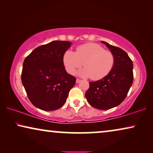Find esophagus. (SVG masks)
I'll return each instance as SVG.
<instances>
[{
    "mask_svg": "<svg viewBox=\"0 0 153 153\" xmlns=\"http://www.w3.org/2000/svg\"><path fill=\"white\" fill-rule=\"evenodd\" d=\"M81 81V79H76V83H79Z\"/></svg>",
    "mask_w": 153,
    "mask_h": 153,
    "instance_id": "1",
    "label": "esophagus"
}]
</instances>
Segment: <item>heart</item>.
I'll list each match as a JSON object with an SVG mask.
<instances>
[{"label":"heart","mask_w":153,"mask_h":153,"mask_svg":"<svg viewBox=\"0 0 153 153\" xmlns=\"http://www.w3.org/2000/svg\"><path fill=\"white\" fill-rule=\"evenodd\" d=\"M62 62L67 72L74 74L83 66L79 72L83 77H91L95 81L104 78L111 72L115 63L114 55L97 43H85L76 47V51L68 50L62 56Z\"/></svg>","instance_id":"b5f03b06"}]
</instances>
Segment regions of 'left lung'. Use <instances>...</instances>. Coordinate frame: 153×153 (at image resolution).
<instances>
[{
    "label": "left lung",
    "instance_id": "8db88e82",
    "mask_svg": "<svg viewBox=\"0 0 153 153\" xmlns=\"http://www.w3.org/2000/svg\"><path fill=\"white\" fill-rule=\"evenodd\" d=\"M114 55L115 63L107 76L89 83L85 94L94 108L108 110L118 106L127 97L133 83V62L124 50L102 41Z\"/></svg>",
    "mask_w": 153,
    "mask_h": 153
}]
</instances>
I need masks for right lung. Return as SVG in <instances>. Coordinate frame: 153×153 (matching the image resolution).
<instances>
[{
  "mask_svg": "<svg viewBox=\"0 0 153 153\" xmlns=\"http://www.w3.org/2000/svg\"><path fill=\"white\" fill-rule=\"evenodd\" d=\"M70 42L52 41L37 47L25 58L22 81L33 105L49 111L63 106L76 78L66 72L62 62Z\"/></svg>",
  "mask_w": 153,
  "mask_h": 153,
  "instance_id": "add662e5",
  "label": "right lung"
}]
</instances>
